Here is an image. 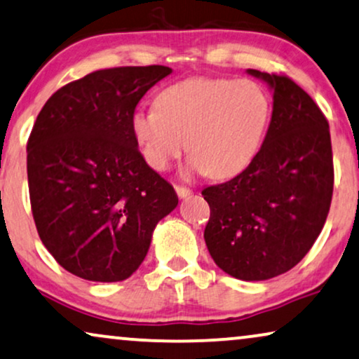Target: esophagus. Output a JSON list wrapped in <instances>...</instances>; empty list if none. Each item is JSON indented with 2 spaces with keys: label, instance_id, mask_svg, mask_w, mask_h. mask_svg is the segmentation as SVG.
Returning a JSON list of instances; mask_svg holds the SVG:
<instances>
[{
  "label": "esophagus",
  "instance_id": "34e87169",
  "mask_svg": "<svg viewBox=\"0 0 359 359\" xmlns=\"http://www.w3.org/2000/svg\"><path fill=\"white\" fill-rule=\"evenodd\" d=\"M175 191H176V194H178V198H181V199L188 198V196L193 194V191H191L189 188H186V186H180V184L175 186Z\"/></svg>",
  "mask_w": 359,
  "mask_h": 359
}]
</instances>
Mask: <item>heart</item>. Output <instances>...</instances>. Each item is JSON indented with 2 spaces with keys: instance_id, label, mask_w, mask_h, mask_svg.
Segmentation results:
<instances>
[{
  "instance_id": "obj_1",
  "label": "heart",
  "mask_w": 359,
  "mask_h": 359,
  "mask_svg": "<svg viewBox=\"0 0 359 359\" xmlns=\"http://www.w3.org/2000/svg\"><path fill=\"white\" fill-rule=\"evenodd\" d=\"M271 111V97L258 81L189 78L165 88L156 107L135 111L130 126L151 168H170L188 139L186 175L230 178L258 154Z\"/></svg>"
}]
</instances>
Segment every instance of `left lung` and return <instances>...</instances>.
Listing matches in <instances>:
<instances>
[{
    "instance_id": "1",
    "label": "left lung",
    "mask_w": 359,
    "mask_h": 359,
    "mask_svg": "<svg viewBox=\"0 0 359 359\" xmlns=\"http://www.w3.org/2000/svg\"><path fill=\"white\" fill-rule=\"evenodd\" d=\"M273 91L262 149L247 168L203 191L204 240L215 264L242 281L289 271L312 248L328 215L333 158L328 122L291 78L247 70Z\"/></svg>"
}]
</instances>
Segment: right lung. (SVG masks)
Returning <instances> with one entry per match:
<instances>
[{
	"instance_id": "right-lung-1",
	"label": "right lung",
	"mask_w": 359,
	"mask_h": 359,
	"mask_svg": "<svg viewBox=\"0 0 359 359\" xmlns=\"http://www.w3.org/2000/svg\"><path fill=\"white\" fill-rule=\"evenodd\" d=\"M170 67H119L48 97L27 142L39 237L58 264L86 281H124L147 257L156 224L176 205L132 134L142 96Z\"/></svg>"
}]
</instances>
